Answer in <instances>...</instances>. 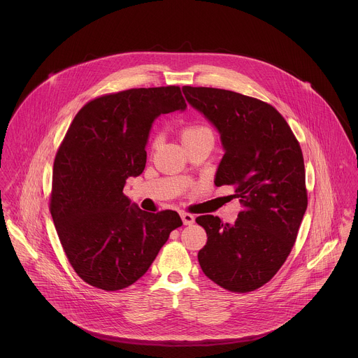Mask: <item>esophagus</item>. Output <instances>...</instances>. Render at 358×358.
<instances>
[{"label":"esophagus","mask_w":358,"mask_h":358,"mask_svg":"<svg viewBox=\"0 0 358 358\" xmlns=\"http://www.w3.org/2000/svg\"><path fill=\"white\" fill-rule=\"evenodd\" d=\"M180 217H182V220H183V223H185L186 226H190V224L194 223V216H193L192 213L182 212V213H180Z\"/></svg>","instance_id":"obj_1"}]
</instances>
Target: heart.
I'll return each instance as SVG.
<instances>
[{"label":"heart","mask_w":358,"mask_h":358,"mask_svg":"<svg viewBox=\"0 0 358 358\" xmlns=\"http://www.w3.org/2000/svg\"><path fill=\"white\" fill-rule=\"evenodd\" d=\"M206 132H210V131H209L206 127H203V125H187V127H185V128L182 129L180 138H182V142H183V143H187V142H190V141H193V139L201 136L203 134H206ZM157 143H158V138H155L154 146H157Z\"/></svg>","instance_id":"obj_1"}]
</instances>
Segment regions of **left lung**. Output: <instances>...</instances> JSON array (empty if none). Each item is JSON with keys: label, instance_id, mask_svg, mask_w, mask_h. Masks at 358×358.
Instances as JSON below:
<instances>
[{"label": "left lung", "instance_id": "8db88e82", "mask_svg": "<svg viewBox=\"0 0 358 358\" xmlns=\"http://www.w3.org/2000/svg\"><path fill=\"white\" fill-rule=\"evenodd\" d=\"M220 132L226 150L216 186H233L243 209L233 226L217 216L196 222L206 231L199 252L205 275L237 294L268 282L291 254L307 208L303 154L285 118L268 103L227 90L183 87Z\"/></svg>", "mask_w": 358, "mask_h": 358}]
</instances>
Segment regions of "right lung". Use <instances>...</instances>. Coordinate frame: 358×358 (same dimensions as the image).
<instances>
[{
	"mask_svg": "<svg viewBox=\"0 0 358 358\" xmlns=\"http://www.w3.org/2000/svg\"><path fill=\"white\" fill-rule=\"evenodd\" d=\"M185 108L176 85L132 88L90 101L71 121L53 161L50 210L69 263L87 284L107 292L132 285L183 224L175 210L134 208L122 190L146 166L154 120Z\"/></svg>",
	"mask_w": 358,
	"mask_h": 358,
	"instance_id": "right-lung-1",
	"label": "right lung"
}]
</instances>
